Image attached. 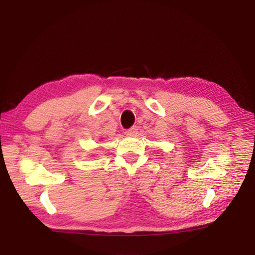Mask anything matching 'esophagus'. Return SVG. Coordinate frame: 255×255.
I'll return each instance as SVG.
<instances>
[{
  "label": "esophagus",
  "mask_w": 255,
  "mask_h": 255,
  "mask_svg": "<svg viewBox=\"0 0 255 255\" xmlns=\"http://www.w3.org/2000/svg\"><path fill=\"white\" fill-rule=\"evenodd\" d=\"M137 131H138V127L137 126H132V127H130L129 129H127V130L125 131V133H126L127 136H133V135H136Z\"/></svg>",
  "instance_id": "1"
}]
</instances>
